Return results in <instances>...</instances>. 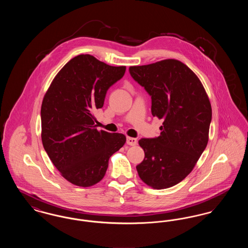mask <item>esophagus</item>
Listing matches in <instances>:
<instances>
[{
    "label": "esophagus",
    "instance_id": "1",
    "mask_svg": "<svg viewBox=\"0 0 248 248\" xmlns=\"http://www.w3.org/2000/svg\"><path fill=\"white\" fill-rule=\"evenodd\" d=\"M126 143L130 145V146H135V145H137V143H138V140H137V139H135V138H130V137H127V139H126Z\"/></svg>",
    "mask_w": 248,
    "mask_h": 248
}]
</instances>
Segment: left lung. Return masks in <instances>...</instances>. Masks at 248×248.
Masks as SVG:
<instances>
[{
  "label": "left lung",
  "mask_w": 248,
  "mask_h": 248,
  "mask_svg": "<svg viewBox=\"0 0 248 248\" xmlns=\"http://www.w3.org/2000/svg\"><path fill=\"white\" fill-rule=\"evenodd\" d=\"M129 72L152 96L153 116L164 121L158 138L139 141L145 153L139 176L155 189L173 187L206 148L212 119L208 95L197 75L177 59L132 66Z\"/></svg>",
  "instance_id": "left-lung-1"
}]
</instances>
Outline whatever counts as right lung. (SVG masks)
Returning a JSON list of instances; mask_svg holds the SVG:
<instances>
[{
  "label": "right lung",
  "instance_id": "obj_1",
  "mask_svg": "<svg viewBox=\"0 0 248 248\" xmlns=\"http://www.w3.org/2000/svg\"><path fill=\"white\" fill-rule=\"evenodd\" d=\"M125 66L113 67L91 55L71 59L56 75L41 108L42 142L61 176L79 187L98 183L109 157L124 145V134L95 128L94 112Z\"/></svg>",
  "mask_w": 248,
  "mask_h": 248
}]
</instances>
